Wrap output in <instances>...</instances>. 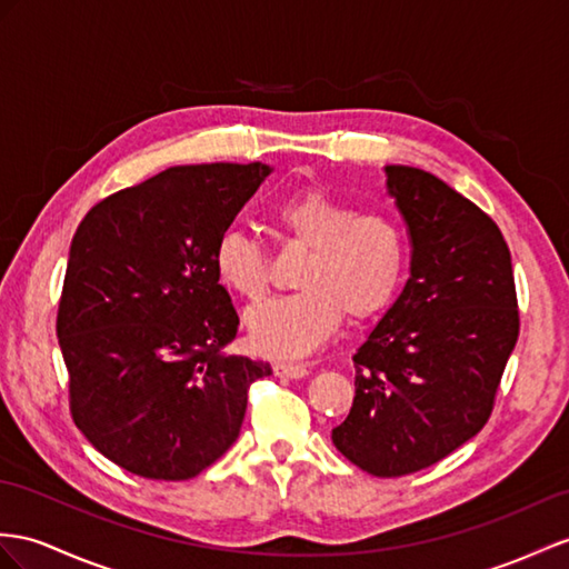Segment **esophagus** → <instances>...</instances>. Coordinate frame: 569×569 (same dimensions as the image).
I'll return each instance as SVG.
<instances>
[{
  "label": "esophagus",
  "instance_id": "1",
  "mask_svg": "<svg viewBox=\"0 0 569 569\" xmlns=\"http://www.w3.org/2000/svg\"><path fill=\"white\" fill-rule=\"evenodd\" d=\"M272 369H274V377L280 379H301L309 373L307 365H295V362H274Z\"/></svg>",
  "mask_w": 569,
  "mask_h": 569
}]
</instances>
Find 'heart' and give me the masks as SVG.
Listing matches in <instances>:
<instances>
[{"mask_svg":"<svg viewBox=\"0 0 569 569\" xmlns=\"http://www.w3.org/2000/svg\"><path fill=\"white\" fill-rule=\"evenodd\" d=\"M289 243L309 248L297 268L299 292L274 297L248 313L260 355L295 359L313 352L342 323L367 321L393 303L408 268V239L386 212H357L323 190H301L272 210ZM212 270L229 292L258 301L270 284L266 246L229 229L212 248Z\"/></svg>","mask_w":569,"mask_h":569,"instance_id":"1","label":"heart"}]
</instances>
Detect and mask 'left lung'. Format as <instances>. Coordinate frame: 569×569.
Instances as JSON below:
<instances>
[{"label": "left lung", "mask_w": 569, "mask_h": 569, "mask_svg": "<svg viewBox=\"0 0 569 569\" xmlns=\"http://www.w3.org/2000/svg\"><path fill=\"white\" fill-rule=\"evenodd\" d=\"M386 186L410 231V280L352 357L355 400L332 445L367 473L398 478L490 420L519 303L509 246L478 204L410 166H386Z\"/></svg>", "instance_id": "left-lung-1"}]
</instances>
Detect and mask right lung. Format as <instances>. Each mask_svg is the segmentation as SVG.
<instances>
[{"mask_svg":"<svg viewBox=\"0 0 569 569\" xmlns=\"http://www.w3.org/2000/svg\"><path fill=\"white\" fill-rule=\"evenodd\" d=\"M266 163L173 166L96 202L74 233L58 307L69 412L106 459L190 480L241 432L268 362L227 355L239 313L212 248Z\"/></svg>","mask_w":569,"mask_h":569,"instance_id":"add662e5","label":"right lung"}]
</instances>
